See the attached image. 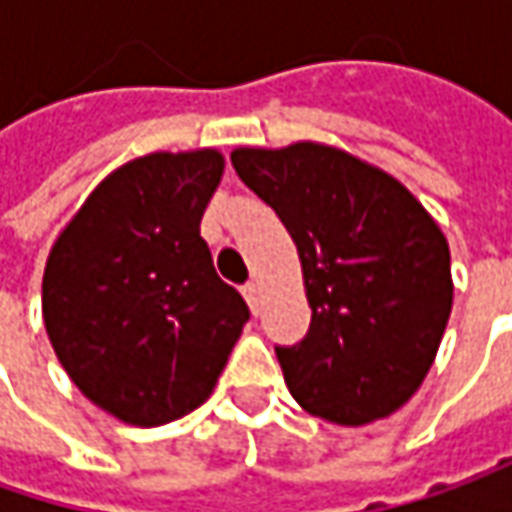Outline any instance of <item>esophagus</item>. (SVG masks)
I'll return each instance as SVG.
<instances>
[{"instance_id": "34e87169", "label": "esophagus", "mask_w": 512, "mask_h": 512, "mask_svg": "<svg viewBox=\"0 0 512 512\" xmlns=\"http://www.w3.org/2000/svg\"><path fill=\"white\" fill-rule=\"evenodd\" d=\"M243 298L252 306V312H257V303H260V289H257V283H246V286H243Z\"/></svg>"}]
</instances>
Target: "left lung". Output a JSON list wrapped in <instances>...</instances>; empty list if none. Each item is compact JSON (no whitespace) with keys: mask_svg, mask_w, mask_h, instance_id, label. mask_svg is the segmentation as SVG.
I'll use <instances>...</instances> for the list:
<instances>
[{"mask_svg":"<svg viewBox=\"0 0 512 512\" xmlns=\"http://www.w3.org/2000/svg\"><path fill=\"white\" fill-rule=\"evenodd\" d=\"M234 171L298 246L309 332L275 346L300 407L358 427L404 407L453 309L450 249L398 180L318 143L237 148Z\"/></svg>","mask_w":512,"mask_h":512,"instance_id":"8db88e82","label":"left lung"}]
</instances>
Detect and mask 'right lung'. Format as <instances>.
I'll return each mask as SVG.
<instances>
[{
	"label": "right lung",
	"mask_w": 512,
	"mask_h": 512,
	"mask_svg": "<svg viewBox=\"0 0 512 512\" xmlns=\"http://www.w3.org/2000/svg\"><path fill=\"white\" fill-rule=\"evenodd\" d=\"M220 174L212 148L131 160L51 249L42 315L56 358L125 424L157 427L200 407L249 321L200 237Z\"/></svg>",
	"instance_id": "right-lung-1"
}]
</instances>
